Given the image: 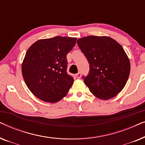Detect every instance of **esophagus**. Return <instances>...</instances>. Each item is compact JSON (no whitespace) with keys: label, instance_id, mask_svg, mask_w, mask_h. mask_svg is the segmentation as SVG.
<instances>
[{"label":"esophagus","instance_id":"obj_1","mask_svg":"<svg viewBox=\"0 0 145 145\" xmlns=\"http://www.w3.org/2000/svg\"><path fill=\"white\" fill-rule=\"evenodd\" d=\"M81 75H82V74H81V72H79L77 73V74H76V77L77 78H80L81 77Z\"/></svg>","mask_w":145,"mask_h":145}]
</instances>
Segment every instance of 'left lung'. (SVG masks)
Here are the masks:
<instances>
[{"mask_svg":"<svg viewBox=\"0 0 145 145\" xmlns=\"http://www.w3.org/2000/svg\"><path fill=\"white\" fill-rule=\"evenodd\" d=\"M79 48L90 65L85 84L95 96L109 100L125 86L130 73V62L123 48L114 39L90 35L77 40Z\"/></svg>","mask_w":145,"mask_h":145,"instance_id":"left-lung-1","label":"left lung"}]
</instances>
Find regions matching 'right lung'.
Returning <instances> with one entry per match:
<instances>
[{"label": "right lung", "mask_w": 145, "mask_h": 145, "mask_svg": "<svg viewBox=\"0 0 145 145\" xmlns=\"http://www.w3.org/2000/svg\"><path fill=\"white\" fill-rule=\"evenodd\" d=\"M76 41L75 37L61 36L39 39L27 51L22 72L27 88L37 98L55 103L67 94L74 78L67 72V55Z\"/></svg>", "instance_id": "right-lung-1"}]
</instances>
